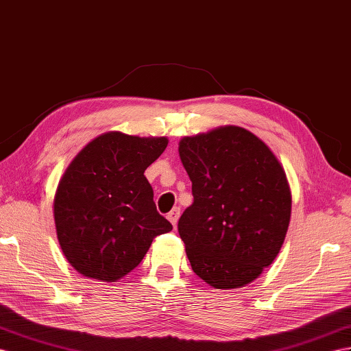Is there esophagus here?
Wrapping results in <instances>:
<instances>
[{"label":"esophagus","instance_id":"esophagus-1","mask_svg":"<svg viewBox=\"0 0 351 351\" xmlns=\"http://www.w3.org/2000/svg\"><path fill=\"white\" fill-rule=\"evenodd\" d=\"M179 217H181V210H179V208H175L172 212L167 213V219L170 221V223H172L173 227H176Z\"/></svg>","mask_w":351,"mask_h":351}]
</instances>
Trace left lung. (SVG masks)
Returning <instances> with one entry per match:
<instances>
[{
    "label": "left lung",
    "instance_id": "8db88e82",
    "mask_svg": "<svg viewBox=\"0 0 351 351\" xmlns=\"http://www.w3.org/2000/svg\"><path fill=\"white\" fill-rule=\"evenodd\" d=\"M193 204L178 231L193 271L215 289L247 286L271 265L291 221L285 169L256 134L221 125L179 141Z\"/></svg>",
    "mask_w": 351,
    "mask_h": 351
}]
</instances>
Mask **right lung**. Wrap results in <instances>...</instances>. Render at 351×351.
I'll list each match as a JSON object with an SVG mask.
<instances>
[{"label": "right lung", "instance_id": "right-lung-1", "mask_svg": "<svg viewBox=\"0 0 351 351\" xmlns=\"http://www.w3.org/2000/svg\"><path fill=\"white\" fill-rule=\"evenodd\" d=\"M167 143L166 136L106 132L71 160L56 188L53 215L62 252L80 274L120 280L141 264L152 239L172 230L157 212L143 175Z\"/></svg>", "mask_w": 351, "mask_h": 351}]
</instances>
